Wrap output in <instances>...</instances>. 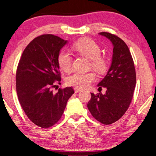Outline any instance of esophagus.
<instances>
[{"instance_id": "obj_1", "label": "esophagus", "mask_w": 156, "mask_h": 156, "mask_svg": "<svg viewBox=\"0 0 156 156\" xmlns=\"http://www.w3.org/2000/svg\"><path fill=\"white\" fill-rule=\"evenodd\" d=\"M82 89H81V88H74V91H75V93H79V92H80V91H82Z\"/></svg>"}]
</instances>
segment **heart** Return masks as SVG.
Returning a JSON list of instances; mask_svg holds the SVG:
<instances>
[{"label": "heart", "instance_id": "obj_1", "mask_svg": "<svg viewBox=\"0 0 156 156\" xmlns=\"http://www.w3.org/2000/svg\"><path fill=\"white\" fill-rule=\"evenodd\" d=\"M73 48L78 53L90 59V68L99 74H103L107 72L109 62L105 56L101 55V47L96 42L89 38H84L76 42ZM57 63L59 68L65 72L72 70V59L68 52L62 51L58 55ZM96 80V74L93 72L87 73L76 72L67 78L66 83L69 86L78 88H84L89 86Z\"/></svg>", "mask_w": 156, "mask_h": 156}]
</instances>
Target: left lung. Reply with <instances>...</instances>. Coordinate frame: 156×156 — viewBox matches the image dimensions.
I'll use <instances>...</instances> for the list:
<instances>
[{
  "label": "left lung",
  "instance_id": "1",
  "mask_svg": "<svg viewBox=\"0 0 156 156\" xmlns=\"http://www.w3.org/2000/svg\"><path fill=\"white\" fill-rule=\"evenodd\" d=\"M109 39L113 45L110 68L98 87H105L106 93H91L87 107L97 120L109 125L122 117L133 99L136 85V72L129 48L118 36L111 33H99Z\"/></svg>",
  "mask_w": 156,
  "mask_h": 156
}]
</instances>
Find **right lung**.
<instances>
[{"instance_id": "right-lung-1", "label": "right lung", "mask_w": 156, "mask_h": 156, "mask_svg": "<svg viewBox=\"0 0 156 156\" xmlns=\"http://www.w3.org/2000/svg\"><path fill=\"white\" fill-rule=\"evenodd\" d=\"M67 42L53 34L39 36L26 47L17 66L16 90L20 105L27 118L43 129L60 120L74 93L72 87L59 88L56 94L51 90L60 83L57 57Z\"/></svg>"}]
</instances>
